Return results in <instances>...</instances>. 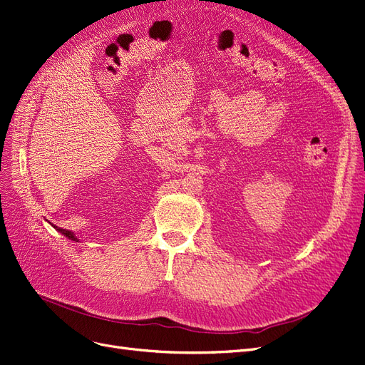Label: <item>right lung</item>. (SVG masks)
I'll list each match as a JSON object with an SVG mask.
<instances>
[{"label":"right lung","instance_id":"add662e5","mask_svg":"<svg viewBox=\"0 0 365 365\" xmlns=\"http://www.w3.org/2000/svg\"><path fill=\"white\" fill-rule=\"evenodd\" d=\"M53 227H56V225H53ZM57 228V230L61 233V235H64L66 237H69L71 240H76L78 242V239L75 237V235L71 232V230H66V228H60V227H56Z\"/></svg>","mask_w":365,"mask_h":365}]
</instances>
